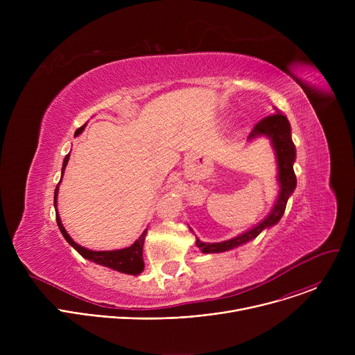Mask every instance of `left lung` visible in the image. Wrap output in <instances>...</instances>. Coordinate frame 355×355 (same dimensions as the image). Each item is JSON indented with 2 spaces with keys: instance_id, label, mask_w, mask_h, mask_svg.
<instances>
[{
  "instance_id": "obj_1",
  "label": "left lung",
  "mask_w": 355,
  "mask_h": 355,
  "mask_svg": "<svg viewBox=\"0 0 355 355\" xmlns=\"http://www.w3.org/2000/svg\"><path fill=\"white\" fill-rule=\"evenodd\" d=\"M259 137H268L272 148L275 151L277 157V167H278V184H279V192L275 204L271 209V212L254 227L245 230L244 233L220 243H205L200 241L196 237V247L200 248L202 252L205 254H212V252H223L232 248H236L241 244H245L247 241L256 239L263 230L277 225L281 218L284 216L286 202L289 196L293 193L296 188V175L293 171V163L296 159V148L292 141V133H291V125L285 115H282L279 111L277 114L266 116L261 119L254 129L248 135V141L259 139ZM191 229V227H189ZM192 232V229H191Z\"/></svg>"
}]
</instances>
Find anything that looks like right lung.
Returning <instances> with one entry per match:
<instances>
[{"mask_svg":"<svg viewBox=\"0 0 355 355\" xmlns=\"http://www.w3.org/2000/svg\"><path fill=\"white\" fill-rule=\"evenodd\" d=\"M87 123H84L81 128H78L74 133V137H77L78 135L83 133V130L85 129ZM69 159H70V153L64 157V162H63V167H62V178L55 189V208H56V220H58V226L63 234V237L67 240V243L74 248L77 250V252L80 256H83L84 259L95 263V264H99V266H104V267H108L111 270H115L118 272H123V274H130V275H139L140 272H143L144 270V263H143V244H144V237L147 234V229H144V232L140 234V237L130 245V247H126V248H121V250H111V251H94V250H88L80 244H77L71 237L70 234L66 232L62 220H60V216H59V212H58V193H59V187H60V182L63 180V174H64V170H66V166L69 163Z\"/></svg>","mask_w":355,"mask_h":355,"instance_id":"1","label":"right lung"}]
</instances>
